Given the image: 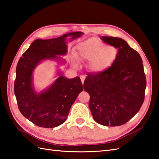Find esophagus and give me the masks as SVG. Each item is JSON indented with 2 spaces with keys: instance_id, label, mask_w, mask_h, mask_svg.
<instances>
[{
  "instance_id": "obj_1",
  "label": "esophagus",
  "mask_w": 159,
  "mask_h": 159,
  "mask_svg": "<svg viewBox=\"0 0 159 159\" xmlns=\"http://www.w3.org/2000/svg\"><path fill=\"white\" fill-rule=\"evenodd\" d=\"M80 80H81V82H82V83L83 84L84 81H85V76H83V75H80Z\"/></svg>"
}]
</instances>
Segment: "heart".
Instances as JSON below:
<instances>
[{
	"mask_svg": "<svg viewBox=\"0 0 159 159\" xmlns=\"http://www.w3.org/2000/svg\"><path fill=\"white\" fill-rule=\"evenodd\" d=\"M117 49L107 46L98 38H91L76 47L74 56L79 61L89 62V68L94 73H102L112 66L117 57Z\"/></svg>",
	"mask_w": 159,
	"mask_h": 159,
	"instance_id": "heart-1",
	"label": "heart"
}]
</instances>
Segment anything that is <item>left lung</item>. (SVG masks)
<instances>
[{
    "label": "left lung",
    "instance_id": "1",
    "mask_svg": "<svg viewBox=\"0 0 159 159\" xmlns=\"http://www.w3.org/2000/svg\"><path fill=\"white\" fill-rule=\"evenodd\" d=\"M118 49L116 61L102 73L89 74L84 81L89 93V109L97 123L107 126L126 124L144 101L146 78L141 57L121 38L102 36Z\"/></svg>",
    "mask_w": 159,
    "mask_h": 159
}]
</instances>
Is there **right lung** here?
<instances>
[{
    "mask_svg": "<svg viewBox=\"0 0 159 159\" xmlns=\"http://www.w3.org/2000/svg\"><path fill=\"white\" fill-rule=\"evenodd\" d=\"M82 35V32H72L57 38L38 39L20 58L14 93L20 113L36 126L49 128L62 124L83 87L79 76L69 79L60 72V76L48 89L38 93L33 85V70L43 60H61L58 55L67 52V37L70 36L72 41Z\"/></svg>",
    "mask_w": 159,
    "mask_h": 159,
    "instance_id": "add662e5",
    "label": "right lung"
}]
</instances>
